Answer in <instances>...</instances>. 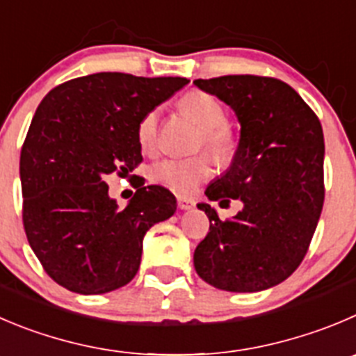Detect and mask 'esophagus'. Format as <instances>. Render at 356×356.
<instances>
[{"label":"esophagus","mask_w":356,"mask_h":356,"mask_svg":"<svg viewBox=\"0 0 356 356\" xmlns=\"http://www.w3.org/2000/svg\"><path fill=\"white\" fill-rule=\"evenodd\" d=\"M176 201H178V208L180 209H192L195 206L194 199L184 197V195H178V197H176Z\"/></svg>","instance_id":"34e87169"}]
</instances>
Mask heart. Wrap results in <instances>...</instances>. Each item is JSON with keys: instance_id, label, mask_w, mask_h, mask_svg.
I'll use <instances>...</instances> for the list:
<instances>
[{"instance_id": "1", "label": "heart", "mask_w": 356, "mask_h": 356, "mask_svg": "<svg viewBox=\"0 0 356 356\" xmlns=\"http://www.w3.org/2000/svg\"><path fill=\"white\" fill-rule=\"evenodd\" d=\"M180 110L197 124L202 131L201 143L220 162H229L234 157L236 138L227 127V113L216 97L201 90H191L180 99ZM157 108L148 110L138 120L136 140L145 154H154L159 147ZM213 175V162L208 155H195L187 159H162L150 169L152 181L171 188L176 194H192L202 181Z\"/></svg>"}]
</instances>
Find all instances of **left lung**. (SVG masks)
<instances>
[{
	"label": "left lung",
	"instance_id": "obj_1",
	"mask_svg": "<svg viewBox=\"0 0 356 356\" xmlns=\"http://www.w3.org/2000/svg\"><path fill=\"white\" fill-rule=\"evenodd\" d=\"M238 115L241 138L231 168L206 188L209 201L239 199L234 218L220 220L209 204V232L194 267L227 292L270 289L300 266L325 199L323 131L316 113L289 86L270 76L227 74L195 80Z\"/></svg>",
	"mask_w": 356,
	"mask_h": 356
}]
</instances>
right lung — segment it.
I'll return each instance as SVG.
<instances>
[{"mask_svg":"<svg viewBox=\"0 0 356 356\" xmlns=\"http://www.w3.org/2000/svg\"><path fill=\"white\" fill-rule=\"evenodd\" d=\"M187 83L94 73L54 87L36 108L20 150L22 223L57 285L94 296L136 276L145 234L176 211V199L140 178L129 204L118 209L104 178L141 164L138 120Z\"/></svg>","mask_w":356,"mask_h":356,"instance_id":"add662e5","label":"right lung"}]
</instances>
